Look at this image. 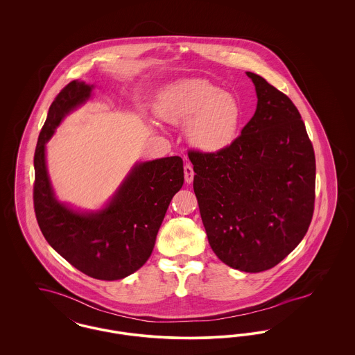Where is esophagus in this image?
Returning <instances> with one entry per match:
<instances>
[{
    "label": "esophagus",
    "mask_w": 355,
    "mask_h": 355,
    "mask_svg": "<svg viewBox=\"0 0 355 355\" xmlns=\"http://www.w3.org/2000/svg\"><path fill=\"white\" fill-rule=\"evenodd\" d=\"M184 174H185V181L187 184H191L194 180V170L190 164H186L184 168Z\"/></svg>",
    "instance_id": "esophagus-1"
}]
</instances>
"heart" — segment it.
<instances>
[{
	"label": "heart",
	"instance_id": "obj_1",
	"mask_svg": "<svg viewBox=\"0 0 355 355\" xmlns=\"http://www.w3.org/2000/svg\"><path fill=\"white\" fill-rule=\"evenodd\" d=\"M155 113L174 125L187 123L189 141L203 152H218L229 146L243 119L236 96L206 80L171 85L155 103Z\"/></svg>",
	"mask_w": 355,
	"mask_h": 355
}]
</instances>
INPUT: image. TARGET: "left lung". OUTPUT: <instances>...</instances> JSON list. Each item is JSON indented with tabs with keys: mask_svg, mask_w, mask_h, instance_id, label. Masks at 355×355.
<instances>
[{
	"mask_svg": "<svg viewBox=\"0 0 355 355\" xmlns=\"http://www.w3.org/2000/svg\"><path fill=\"white\" fill-rule=\"evenodd\" d=\"M257 110L214 153L189 150L193 187L213 252L236 270L278 265L302 241L314 213L315 155L297 106L248 71Z\"/></svg>",
	"mask_w": 355,
	"mask_h": 355,
	"instance_id": "obj_1",
	"label": "left lung"
}]
</instances>
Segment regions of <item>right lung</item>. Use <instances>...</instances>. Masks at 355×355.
Segmentation results:
<instances>
[{"instance_id":"add662e5","label":"right lung","mask_w":355,"mask_h":355,"mask_svg":"<svg viewBox=\"0 0 355 355\" xmlns=\"http://www.w3.org/2000/svg\"><path fill=\"white\" fill-rule=\"evenodd\" d=\"M90 92L92 86L71 81L51 102L34 152V213L48 243L70 265L92 278L114 281L149 259L170 201L184 185V161L175 155L137 165L110 205L96 214H78L57 202L45 142Z\"/></svg>"}]
</instances>
